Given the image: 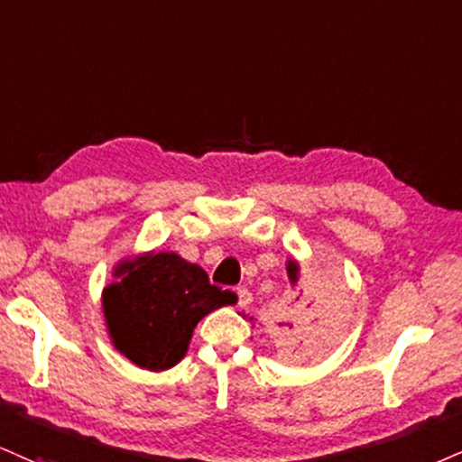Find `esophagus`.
<instances>
[{
  "label": "esophagus",
  "mask_w": 462,
  "mask_h": 462,
  "mask_svg": "<svg viewBox=\"0 0 462 462\" xmlns=\"http://www.w3.org/2000/svg\"><path fill=\"white\" fill-rule=\"evenodd\" d=\"M236 293H237V306H240V309H246L250 301H253V293H250L246 287H237Z\"/></svg>",
  "instance_id": "esophagus-1"
}]
</instances>
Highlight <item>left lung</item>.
Returning a JSON list of instances; mask_svg holds the SVG:
<instances>
[{"mask_svg": "<svg viewBox=\"0 0 462 462\" xmlns=\"http://www.w3.org/2000/svg\"><path fill=\"white\" fill-rule=\"evenodd\" d=\"M287 272L291 282H298L300 267L295 261H289ZM336 328H338V309L332 298L315 301L304 300L300 293L281 309V315L272 328V338L282 357L304 360L332 343Z\"/></svg>", "mask_w": 462, "mask_h": 462, "instance_id": "left-lung-1", "label": "left lung"}]
</instances>
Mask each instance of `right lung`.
I'll use <instances>...</instances> for the list:
<instances>
[{"instance_id":"obj_1","label":"right lung","mask_w":462,"mask_h":462,"mask_svg":"<svg viewBox=\"0 0 462 462\" xmlns=\"http://www.w3.org/2000/svg\"><path fill=\"white\" fill-rule=\"evenodd\" d=\"M116 274L119 281L102 293L106 328L116 349L147 370L175 366L197 323L237 300L236 293L209 284L203 267L175 253L126 261Z\"/></svg>"}]
</instances>
